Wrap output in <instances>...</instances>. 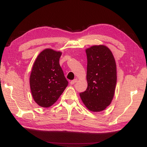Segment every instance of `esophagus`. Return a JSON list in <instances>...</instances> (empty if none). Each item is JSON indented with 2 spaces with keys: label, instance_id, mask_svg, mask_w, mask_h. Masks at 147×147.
Masks as SVG:
<instances>
[{
  "label": "esophagus",
  "instance_id": "obj_1",
  "mask_svg": "<svg viewBox=\"0 0 147 147\" xmlns=\"http://www.w3.org/2000/svg\"><path fill=\"white\" fill-rule=\"evenodd\" d=\"M77 80H77V79H74V80H73L71 81L70 84H71V85H73V84H74L77 82Z\"/></svg>",
  "mask_w": 147,
  "mask_h": 147
}]
</instances>
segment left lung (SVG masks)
I'll return each instance as SVG.
<instances>
[{"label":"left lung","mask_w":147,"mask_h":147,"mask_svg":"<svg viewBox=\"0 0 147 147\" xmlns=\"http://www.w3.org/2000/svg\"><path fill=\"white\" fill-rule=\"evenodd\" d=\"M88 59L86 90L80 96L87 108L98 112L111 104L117 83L115 58L108 47L94 45L86 50Z\"/></svg>","instance_id":"left-lung-1"}]
</instances>
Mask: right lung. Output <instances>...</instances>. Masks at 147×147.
Here are the masks:
<instances>
[{
	"label": "right lung",
	"instance_id": "1",
	"mask_svg": "<svg viewBox=\"0 0 147 147\" xmlns=\"http://www.w3.org/2000/svg\"><path fill=\"white\" fill-rule=\"evenodd\" d=\"M61 55V52L45 49L32 67L30 76L32 94L34 101L43 108L55 103L68 85L59 63Z\"/></svg>",
	"mask_w": 147,
	"mask_h": 147
}]
</instances>
